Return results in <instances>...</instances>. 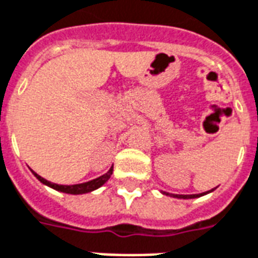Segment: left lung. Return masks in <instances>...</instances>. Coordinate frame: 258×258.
<instances>
[{"mask_svg": "<svg viewBox=\"0 0 258 258\" xmlns=\"http://www.w3.org/2000/svg\"><path fill=\"white\" fill-rule=\"evenodd\" d=\"M212 190H214V189H212ZM210 191H208V193H210ZM164 195L170 196L168 193H166V191H164ZM204 195H207V193H200V195H173V197H177V199H195V197H200V196H204Z\"/></svg>", "mask_w": 258, "mask_h": 258, "instance_id": "8db88e82", "label": "left lung"}]
</instances>
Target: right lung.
<instances>
[{
  "label": "right lung",
  "instance_id": "right-lung-1",
  "mask_svg": "<svg viewBox=\"0 0 258 258\" xmlns=\"http://www.w3.org/2000/svg\"><path fill=\"white\" fill-rule=\"evenodd\" d=\"M35 177L38 178L42 183L44 185H47V186L53 187L55 190H59V191H63V193H69V195H83V193H88V191H92L95 189H98L102 185H104L106 182L108 181V178L111 177V174H113V167L108 170L107 173L103 174L102 177L96 178V179H92L90 182H84V183H77V185H58V183H53V182L47 181V179H44L42 178L40 175L32 171Z\"/></svg>",
  "mask_w": 258,
  "mask_h": 258
}]
</instances>
